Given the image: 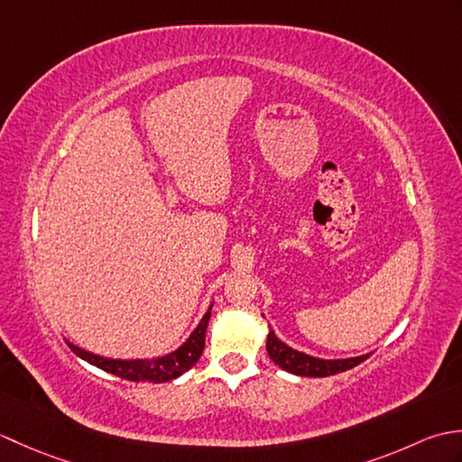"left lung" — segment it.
Segmentation results:
<instances>
[{
    "mask_svg": "<svg viewBox=\"0 0 462 462\" xmlns=\"http://www.w3.org/2000/svg\"><path fill=\"white\" fill-rule=\"evenodd\" d=\"M266 349L270 359L276 363L278 367L283 371L293 373V375H301V377H329L336 375V373L347 371L351 367L359 365L361 361H365L369 357V353L365 356H357V357H347V359H321V357H313L308 356V353L298 351L290 347L288 343H283L273 329L268 326V339H266Z\"/></svg>",
    "mask_w": 462,
    "mask_h": 462,
    "instance_id": "8db88e82",
    "label": "left lung"
}]
</instances>
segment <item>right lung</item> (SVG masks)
<instances>
[{
	"label": "right lung",
	"instance_id": "add662e5",
	"mask_svg": "<svg viewBox=\"0 0 462 462\" xmlns=\"http://www.w3.org/2000/svg\"><path fill=\"white\" fill-rule=\"evenodd\" d=\"M210 310L204 313L199 326L194 328L186 341L179 349H174L166 356L152 357V359H111L97 356V353L87 351L75 343L67 341V346L73 349L75 356H79L91 365L99 367L106 373H113V375L126 379V381H149V383H166L176 377H180L182 373L189 371L196 361L200 359L204 351V339H206V328H208L210 319Z\"/></svg>",
	"mask_w": 462,
	"mask_h": 462
}]
</instances>
